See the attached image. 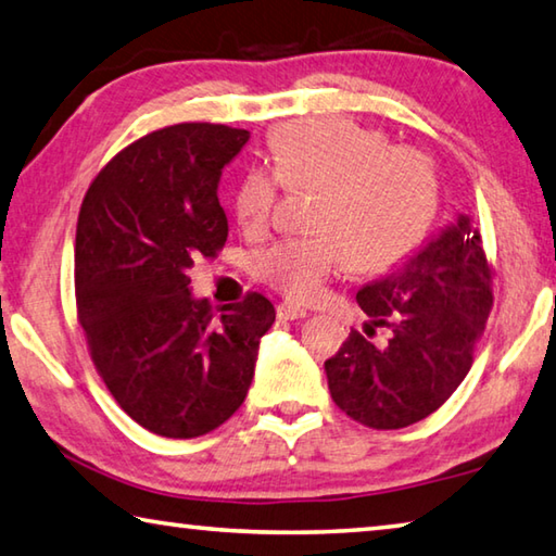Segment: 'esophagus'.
Instances as JSON below:
<instances>
[{
    "instance_id": "esophagus-1",
    "label": "esophagus",
    "mask_w": 556,
    "mask_h": 556,
    "mask_svg": "<svg viewBox=\"0 0 556 556\" xmlns=\"http://www.w3.org/2000/svg\"><path fill=\"white\" fill-rule=\"evenodd\" d=\"M277 316L281 318V321H296V318L306 316V308L291 304V301H281V304L277 306Z\"/></svg>"
}]
</instances>
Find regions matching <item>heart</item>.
<instances>
[{
    "mask_svg": "<svg viewBox=\"0 0 556 556\" xmlns=\"http://www.w3.org/2000/svg\"><path fill=\"white\" fill-rule=\"evenodd\" d=\"M271 172L252 168L235 188L232 208L248 235L275 223L281 186L316 191L312 230L287 238L255 260V275L289 299L308 301L348 269L384 271L425 240L439 203L434 162L414 147L394 144L378 129L318 117L277 129Z\"/></svg>",
    "mask_w": 556,
    "mask_h": 556,
    "instance_id": "obj_1",
    "label": "heart"
}]
</instances>
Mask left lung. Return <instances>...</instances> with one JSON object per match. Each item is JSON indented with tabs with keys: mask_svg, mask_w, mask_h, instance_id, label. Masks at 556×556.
<instances>
[{
	"mask_svg": "<svg viewBox=\"0 0 556 556\" xmlns=\"http://www.w3.org/2000/svg\"><path fill=\"white\" fill-rule=\"evenodd\" d=\"M493 277L481 230L460 215L394 275L357 291L368 338L351 331L324 365L338 407L370 429H402L437 412L473 365ZM375 327L391 328L384 346L369 341Z\"/></svg>",
	"mask_w": 556,
	"mask_h": 556,
	"instance_id": "obj_1",
	"label": "left lung"
}]
</instances>
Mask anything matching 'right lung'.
Returning a JSON list of instances; mask_svg holds the SVG:
<instances>
[{
	"mask_svg": "<svg viewBox=\"0 0 556 556\" xmlns=\"http://www.w3.org/2000/svg\"><path fill=\"white\" fill-rule=\"evenodd\" d=\"M248 129L181 122L139 137L92 178L75 230V308L112 397L166 439L218 429L248 397L275 306L250 291L218 312L193 299V260L218 257L223 166Z\"/></svg>",
	"mask_w": 556,
	"mask_h": 556,
	"instance_id": "add662e5",
	"label": "right lung"
}]
</instances>
